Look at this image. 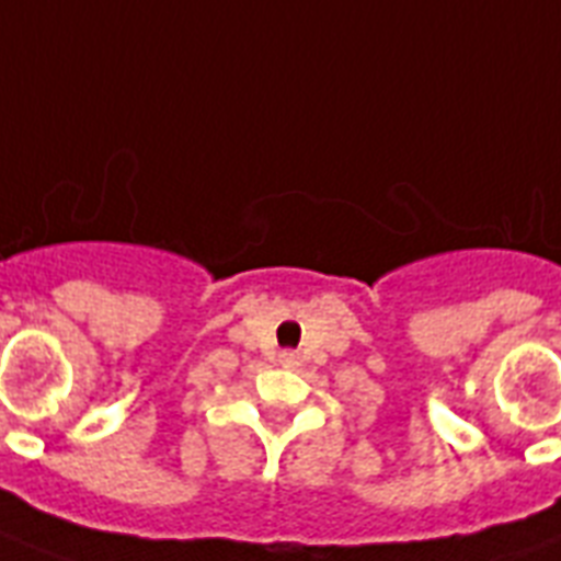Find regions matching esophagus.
Instances as JSON below:
<instances>
[{
  "mask_svg": "<svg viewBox=\"0 0 561 561\" xmlns=\"http://www.w3.org/2000/svg\"><path fill=\"white\" fill-rule=\"evenodd\" d=\"M279 364L282 367H288V369H294L299 364V355L297 352H282L279 355Z\"/></svg>",
  "mask_w": 561,
  "mask_h": 561,
  "instance_id": "obj_1",
  "label": "esophagus"
}]
</instances>
